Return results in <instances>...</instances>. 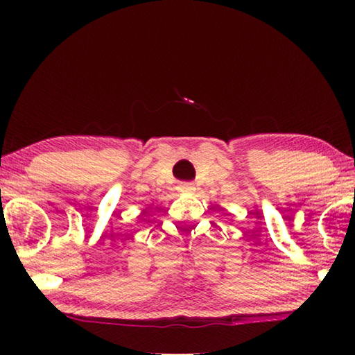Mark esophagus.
Here are the masks:
<instances>
[{"instance_id": "esophagus-1", "label": "esophagus", "mask_w": 355, "mask_h": 355, "mask_svg": "<svg viewBox=\"0 0 355 355\" xmlns=\"http://www.w3.org/2000/svg\"><path fill=\"white\" fill-rule=\"evenodd\" d=\"M192 188H194V186H192L191 183H182L178 186V191L180 192H189V191H192Z\"/></svg>"}]
</instances>
